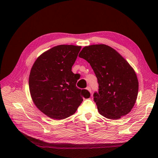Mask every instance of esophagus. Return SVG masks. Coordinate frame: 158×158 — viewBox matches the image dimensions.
<instances>
[{"label": "esophagus", "mask_w": 158, "mask_h": 158, "mask_svg": "<svg viewBox=\"0 0 158 158\" xmlns=\"http://www.w3.org/2000/svg\"><path fill=\"white\" fill-rule=\"evenodd\" d=\"M86 89H87V90H88V91H89V93H91V87H89V86H88V87H87V88H86Z\"/></svg>", "instance_id": "1"}]
</instances>
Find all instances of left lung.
Returning a JSON list of instances; mask_svg holds the SVG:
<instances>
[{
    "label": "left lung",
    "instance_id": "1",
    "mask_svg": "<svg viewBox=\"0 0 158 158\" xmlns=\"http://www.w3.org/2000/svg\"><path fill=\"white\" fill-rule=\"evenodd\" d=\"M79 57L90 64L98 79L99 91L93 96L99 114L114 120L127 114L137 99L139 83L127 60L104 44L85 46Z\"/></svg>",
    "mask_w": 158,
    "mask_h": 158
}]
</instances>
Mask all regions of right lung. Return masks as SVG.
I'll list each match as a JSON object with an SVG mask.
<instances>
[{
    "label": "right lung",
    "mask_w": 158,
    "mask_h": 158,
    "mask_svg": "<svg viewBox=\"0 0 158 158\" xmlns=\"http://www.w3.org/2000/svg\"><path fill=\"white\" fill-rule=\"evenodd\" d=\"M81 46L59 45L42 54L31 70L29 85L36 107L53 119L74 114L83 101L89 98L86 89L76 87V74L72 72Z\"/></svg>",
    "instance_id": "1"
}]
</instances>
